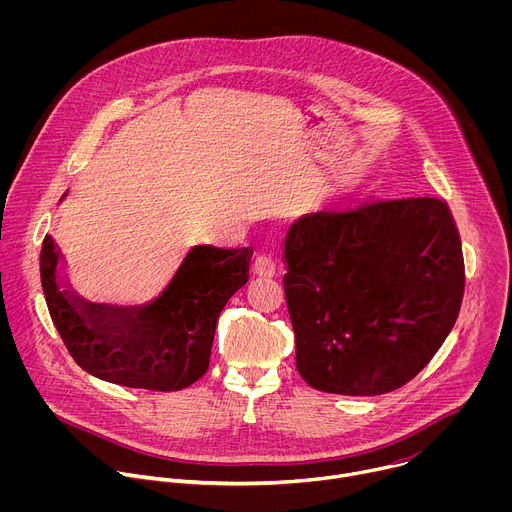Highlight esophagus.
<instances>
[{"instance_id":"34e87169","label":"esophagus","mask_w":512,"mask_h":512,"mask_svg":"<svg viewBox=\"0 0 512 512\" xmlns=\"http://www.w3.org/2000/svg\"><path fill=\"white\" fill-rule=\"evenodd\" d=\"M251 273L259 275V277H271L275 275V263L271 257L267 255H257L251 263Z\"/></svg>"}]
</instances>
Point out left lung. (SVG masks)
I'll return each instance as SVG.
<instances>
[{
    "label": "left lung",
    "instance_id": "1",
    "mask_svg": "<svg viewBox=\"0 0 512 512\" xmlns=\"http://www.w3.org/2000/svg\"><path fill=\"white\" fill-rule=\"evenodd\" d=\"M285 300L296 367L324 393L383 395L409 383L452 332L462 241L442 198L312 212L289 227Z\"/></svg>",
    "mask_w": 512,
    "mask_h": 512
}]
</instances>
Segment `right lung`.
Returning a JSON list of instances; mask_svg holds the SVG:
<instances>
[{
    "mask_svg": "<svg viewBox=\"0 0 512 512\" xmlns=\"http://www.w3.org/2000/svg\"><path fill=\"white\" fill-rule=\"evenodd\" d=\"M251 255L249 247L198 245L148 302L93 304L62 285L60 253L46 235L40 277L50 318L83 371L123 387L180 391L206 373L216 320L247 283Z\"/></svg>",
    "mask_w": 512,
    "mask_h": 512,
    "instance_id": "1",
    "label": "right lung"
}]
</instances>
